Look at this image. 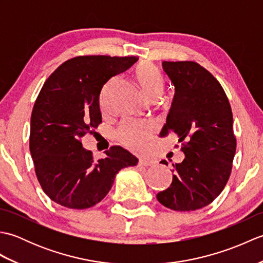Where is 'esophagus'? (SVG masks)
<instances>
[{"label": "esophagus", "instance_id": "obj_1", "mask_svg": "<svg viewBox=\"0 0 263 263\" xmlns=\"http://www.w3.org/2000/svg\"><path fill=\"white\" fill-rule=\"evenodd\" d=\"M139 166H143V167H148V166H152L153 165V161L152 160H147V159H140L138 163Z\"/></svg>", "mask_w": 263, "mask_h": 263}]
</instances>
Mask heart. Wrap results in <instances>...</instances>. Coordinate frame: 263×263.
<instances>
[{
    "instance_id": "1",
    "label": "heart",
    "mask_w": 263,
    "mask_h": 263,
    "mask_svg": "<svg viewBox=\"0 0 263 263\" xmlns=\"http://www.w3.org/2000/svg\"><path fill=\"white\" fill-rule=\"evenodd\" d=\"M135 76L143 91L152 99L158 98L163 93L166 85L165 79L157 66L153 63L142 62L137 65ZM115 81L116 79L109 81L103 89L102 96H100V104L103 107L107 106L108 93ZM156 132H157V126L153 121L126 120L117 130V139L123 146L131 152L142 153L146 149L148 142L155 137Z\"/></svg>"
}]
</instances>
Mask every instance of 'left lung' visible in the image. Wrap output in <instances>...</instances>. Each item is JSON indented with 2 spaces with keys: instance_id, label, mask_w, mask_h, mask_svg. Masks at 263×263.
<instances>
[{
  "instance_id": "1",
  "label": "left lung",
  "mask_w": 263,
  "mask_h": 263,
  "mask_svg": "<svg viewBox=\"0 0 263 263\" xmlns=\"http://www.w3.org/2000/svg\"><path fill=\"white\" fill-rule=\"evenodd\" d=\"M163 69L175 95L160 135H176L185 158L173 164V182L157 199L172 210L201 209L221 193L232 173L236 138L231 104L219 81L194 61H164Z\"/></svg>"
}]
</instances>
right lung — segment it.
Returning <instances> with one entry per match:
<instances>
[{
    "mask_svg": "<svg viewBox=\"0 0 263 263\" xmlns=\"http://www.w3.org/2000/svg\"><path fill=\"white\" fill-rule=\"evenodd\" d=\"M137 61V57L81 55L65 61L44 83L31 113L29 149L37 180L54 202L90 208L107 195L119 171L138 164L137 157L119 146L95 160L81 142L102 123L103 86Z\"/></svg>",
    "mask_w": 263,
    "mask_h": 263,
    "instance_id": "right-lung-1",
    "label": "right lung"
}]
</instances>
